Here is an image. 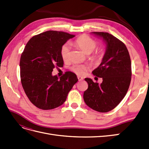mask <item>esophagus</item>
I'll return each mask as SVG.
<instances>
[{
    "mask_svg": "<svg viewBox=\"0 0 149 149\" xmlns=\"http://www.w3.org/2000/svg\"><path fill=\"white\" fill-rule=\"evenodd\" d=\"M78 80L79 81H82L83 79V77H81V76H78Z\"/></svg>",
    "mask_w": 149,
    "mask_h": 149,
    "instance_id": "esophagus-1",
    "label": "esophagus"
}]
</instances>
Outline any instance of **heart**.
<instances>
[{
    "label": "heart",
    "mask_w": 149,
    "mask_h": 149,
    "mask_svg": "<svg viewBox=\"0 0 149 149\" xmlns=\"http://www.w3.org/2000/svg\"><path fill=\"white\" fill-rule=\"evenodd\" d=\"M74 45L79 48L86 55H89L94 52L97 46V43L95 40L86 35L81 36L74 41ZM71 51V46L68 43L63 45L61 49V55L64 61L69 59ZM102 56V53L98 52L91 56V60L94 61H100ZM88 67L84 65L76 64L71 67V70L78 75H84Z\"/></svg>",
    "instance_id": "b5f03b06"
}]
</instances>
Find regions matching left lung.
I'll list each match as a JSON object with an SVG mask.
<instances>
[{"instance_id":"obj_1","label":"left lung","mask_w":149,"mask_h":149,"mask_svg":"<svg viewBox=\"0 0 149 149\" xmlns=\"http://www.w3.org/2000/svg\"><path fill=\"white\" fill-rule=\"evenodd\" d=\"M102 39L106 51L102 61L93 74L102 78L101 84L85 78L88 88L84 92L86 105L100 112H107L118 106L127 93L131 80V61L124 43L106 32H91Z\"/></svg>"}]
</instances>
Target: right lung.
Segmentation results:
<instances>
[{
  "label": "right lung",
  "mask_w": 149,
  "mask_h": 149,
  "mask_svg": "<svg viewBox=\"0 0 149 149\" xmlns=\"http://www.w3.org/2000/svg\"><path fill=\"white\" fill-rule=\"evenodd\" d=\"M74 37L49 30L34 36L26 45L20 61L21 82L29 100L39 109L49 110L62 105L78 81L71 71L60 78L52 75L55 66H63V45Z\"/></svg>",
  "instance_id": "right-lung-1"
}]
</instances>
